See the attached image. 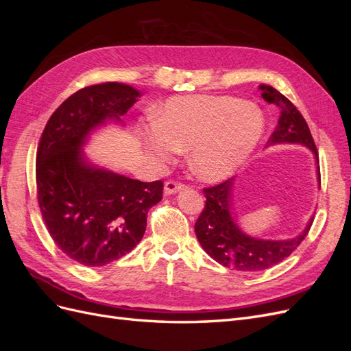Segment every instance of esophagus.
Listing matches in <instances>:
<instances>
[{"instance_id":"1","label":"esophagus","mask_w":351,"mask_h":351,"mask_svg":"<svg viewBox=\"0 0 351 351\" xmlns=\"http://www.w3.org/2000/svg\"><path fill=\"white\" fill-rule=\"evenodd\" d=\"M184 187H186V186H184L183 183L176 182V180H168V182H165L164 192H165V195H173V193L180 192V190L184 189Z\"/></svg>"}]
</instances>
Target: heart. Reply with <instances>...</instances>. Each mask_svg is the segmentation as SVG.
Returning <instances> with one entry per match:
<instances>
[{
    "instance_id": "b5f03b06",
    "label": "heart",
    "mask_w": 351,
    "mask_h": 351,
    "mask_svg": "<svg viewBox=\"0 0 351 351\" xmlns=\"http://www.w3.org/2000/svg\"><path fill=\"white\" fill-rule=\"evenodd\" d=\"M265 129L262 111L232 97L195 95L167 101L142 130L145 145L167 162L190 147V165L204 180L226 178L246 161Z\"/></svg>"
}]
</instances>
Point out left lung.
I'll return each mask as SVG.
<instances>
[{
  "mask_svg": "<svg viewBox=\"0 0 351 351\" xmlns=\"http://www.w3.org/2000/svg\"><path fill=\"white\" fill-rule=\"evenodd\" d=\"M262 98L277 105L280 108V120L275 132L271 134L268 146L275 143H300L309 147L317 158L316 145L303 115L299 112L290 99H287L281 92L272 86L261 84ZM317 174L321 178V169L317 167ZM232 182L228 178L217 186L204 189L206 197L205 208L199 215L195 231L200 246L209 256L221 263L222 267L234 268L243 272L268 269L274 265L282 262L285 258L300 246V243L309 232L313 219L309 221L302 234L281 240H261L253 239L239 228L232 217ZM321 182V180H319Z\"/></svg>",
  "mask_w": 351,
  "mask_h": 351,
  "instance_id": "8db88e82",
  "label": "left lung"
}]
</instances>
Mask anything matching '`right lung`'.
Returning <instances> with one entry per match:
<instances>
[{"label":"right lung","instance_id":"add662e5","mask_svg":"<svg viewBox=\"0 0 351 351\" xmlns=\"http://www.w3.org/2000/svg\"><path fill=\"white\" fill-rule=\"evenodd\" d=\"M141 92L102 83L73 93L49 117L36 152L38 205L58 249L84 267H104L132 252L147 210L162 199L161 180L143 183L83 161L95 127L120 121Z\"/></svg>","mask_w":351,"mask_h":351}]
</instances>
